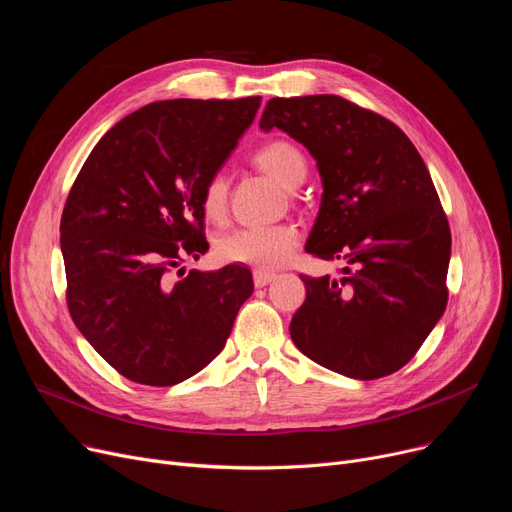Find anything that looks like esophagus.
<instances>
[{
    "label": "esophagus",
    "instance_id": "obj_1",
    "mask_svg": "<svg viewBox=\"0 0 512 512\" xmlns=\"http://www.w3.org/2000/svg\"><path fill=\"white\" fill-rule=\"evenodd\" d=\"M274 278H276V274H272V272H265V270H255L253 272V282H255L257 288L267 286Z\"/></svg>",
    "mask_w": 512,
    "mask_h": 512
}]
</instances>
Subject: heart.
Returning a JSON list of instances; mask_svg holds the SVG:
<instances>
[{
	"mask_svg": "<svg viewBox=\"0 0 512 512\" xmlns=\"http://www.w3.org/2000/svg\"><path fill=\"white\" fill-rule=\"evenodd\" d=\"M255 166L286 188H297L307 178V159L303 151L290 141H272L253 155ZM201 209L211 222L224 220L228 209V180L222 172L213 174L201 195ZM299 245V234L292 226L270 228H242L222 236L215 245V255L226 263H245L272 270L280 267L294 247Z\"/></svg>",
	"mask_w": 512,
	"mask_h": 512,
	"instance_id": "b5f03b06",
	"label": "heart"
}]
</instances>
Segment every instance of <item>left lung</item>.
<instances>
[{"mask_svg":"<svg viewBox=\"0 0 512 512\" xmlns=\"http://www.w3.org/2000/svg\"><path fill=\"white\" fill-rule=\"evenodd\" d=\"M259 128H280L315 159L324 195L305 251L346 263L340 280L301 276L292 342L353 380L398 371L448 301L450 228L419 151L396 124L338 95L274 97Z\"/></svg>","mask_w":512,"mask_h":512,"instance_id":"left-lung-1","label":"left lung"}]
</instances>
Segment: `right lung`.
Instances as JSON below:
<instances>
[{"mask_svg": "<svg viewBox=\"0 0 512 512\" xmlns=\"http://www.w3.org/2000/svg\"><path fill=\"white\" fill-rule=\"evenodd\" d=\"M259 103H149L103 134L72 186L60 222L68 309L80 334L132 382L174 386L199 373L222 353L253 294L242 265L180 280L172 270L209 249L203 186Z\"/></svg>", "mask_w": 512, "mask_h": 512, "instance_id": "right-lung-1", "label": "right lung"}]
</instances>
